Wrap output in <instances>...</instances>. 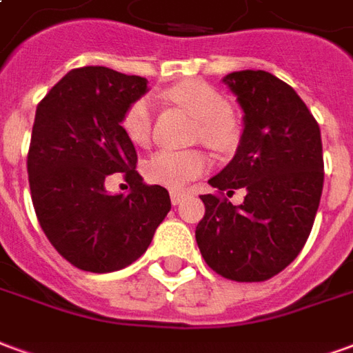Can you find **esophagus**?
<instances>
[{"mask_svg": "<svg viewBox=\"0 0 353 353\" xmlns=\"http://www.w3.org/2000/svg\"><path fill=\"white\" fill-rule=\"evenodd\" d=\"M187 196V192L185 191H170V199H172V204L176 206L179 202H183V199Z\"/></svg>", "mask_w": 353, "mask_h": 353, "instance_id": "esophagus-1", "label": "esophagus"}]
</instances>
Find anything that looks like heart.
I'll return each mask as SVG.
<instances>
[{"instance_id": "1", "label": "heart", "mask_w": 353, "mask_h": 353, "mask_svg": "<svg viewBox=\"0 0 353 353\" xmlns=\"http://www.w3.org/2000/svg\"><path fill=\"white\" fill-rule=\"evenodd\" d=\"M170 100L181 103L199 119L200 136L208 145L225 149L236 138V128L229 117V101L202 81H185L166 92ZM153 126V101L139 98L126 109L123 117V128L126 136L143 145L151 136ZM206 157L200 151H176L161 149L147 161L145 176L153 183L164 185L170 189H181L192 177L200 176L206 170Z\"/></svg>"}]
</instances>
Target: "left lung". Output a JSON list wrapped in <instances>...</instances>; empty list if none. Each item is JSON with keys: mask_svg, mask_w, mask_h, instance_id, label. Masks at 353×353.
<instances>
[{"mask_svg": "<svg viewBox=\"0 0 353 353\" xmlns=\"http://www.w3.org/2000/svg\"><path fill=\"white\" fill-rule=\"evenodd\" d=\"M244 111L236 154L208 183L245 199L202 194L206 214L196 244L208 266L234 281H265L295 259L308 240L323 189L316 119L301 96L272 73L242 70L223 77Z\"/></svg>", "mask_w": 353, "mask_h": 353, "instance_id": "1", "label": "left lung"}]
</instances>
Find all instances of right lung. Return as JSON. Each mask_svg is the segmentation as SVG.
Returning <instances> with one entry per match:
<instances>
[{
    "instance_id": "right-lung-1",
    "label": "right lung",
    "mask_w": 353,
    "mask_h": 353,
    "mask_svg": "<svg viewBox=\"0 0 353 353\" xmlns=\"http://www.w3.org/2000/svg\"><path fill=\"white\" fill-rule=\"evenodd\" d=\"M147 79L103 65L72 70L35 111L28 176L35 214L57 252L87 272H113L141 257L172 202L161 185L143 183L123 117L147 92ZM123 173L128 195L105 179Z\"/></svg>"
}]
</instances>
